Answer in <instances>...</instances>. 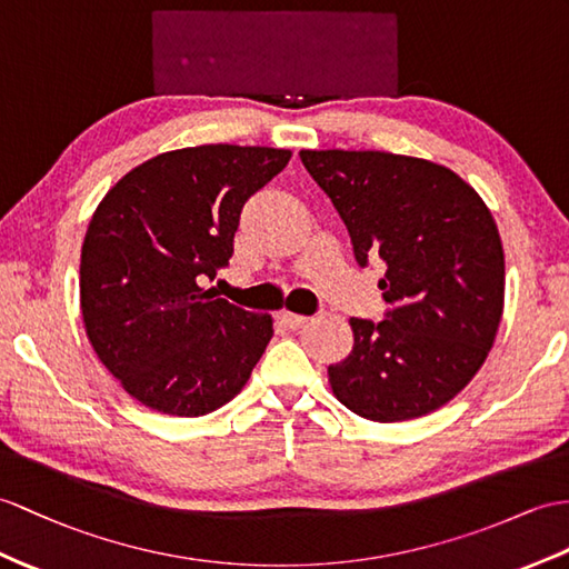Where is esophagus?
Segmentation results:
<instances>
[{"instance_id": "34e87169", "label": "esophagus", "mask_w": 569, "mask_h": 569, "mask_svg": "<svg viewBox=\"0 0 569 569\" xmlns=\"http://www.w3.org/2000/svg\"><path fill=\"white\" fill-rule=\"evenodd\" d=\"M280 321L289 328V330H297L299 326H303L309 321L307 316H299V313H292V311H280Z\"/></svg>"}]
</instances>
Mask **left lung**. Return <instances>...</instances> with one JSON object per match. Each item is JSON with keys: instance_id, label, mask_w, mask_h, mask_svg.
<instances>
[{"instance_id": "left-lung-1", "label": "left lung", "mask_w": 569, "mask_h": 569, "mask_svg": "<svg viewBox=\"0 0 569 569\" xmlns=\"http://www.w3.org/2000/svg\"><path fill=\"white\" fill-rule=\"evenodd\" d=\"M348 227L362 268L379 258L383 321L350 318L352 352L328 367L332 393L359 418H422L466 389L505 307L495 219L463 178L391 151H299Z\"/></svg>"}]
</instances>
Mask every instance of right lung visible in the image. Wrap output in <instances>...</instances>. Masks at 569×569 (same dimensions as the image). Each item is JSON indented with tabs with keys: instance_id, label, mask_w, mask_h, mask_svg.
I'll return each instance as SVG.
<instances>
[{
	"instance_id": "add662e5",
	"label": "right lung",
	"mask_w": 569,
	"mask_h": 569,
	"mask_svg": "<svg viewBox=\"0 0 569 569\" xmlns=\"http://www.w3.org/2000/svg\"><path fill=\"white\" fill-rule=\"evenodd\" d=\"M289 149L202 144L166 151L108 190L81 246V318L93 352L142 406L178 418L237 396L272 338V318L219 299L248 198Z\"/></svg>"
}]
</instances>
